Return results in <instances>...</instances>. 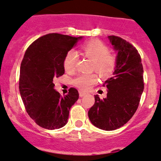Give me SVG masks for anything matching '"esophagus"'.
<instances>
[{"label":"esophagus","mask_w":161,"mask_h":161,"mask_svg":"<svg viewBox=\"0 0 161 161\" xmlns=\"http://www.w3.org/2000/svg\"><path fill=\"white\" fill-rule=\"evenodd\" d=\"M86 95V92H79V96L80 97H83V96H85Z\"/></svg>","instance_id":"esophagus-1"}]
</instances>
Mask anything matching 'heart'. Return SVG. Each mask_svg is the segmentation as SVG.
Listing matches in <instances>:
<instances>
[{
    "label": "heart",
    "instance_id": "obj_1",
    "mask_svg": "<svg viewBox=\"0 0 161 161\" xmlns=\"http://www.w3.org/2000/svg\"><path fill=\"white\" fill-rule=\"evenodd\" d=\"M83 53L86 57L93 61L92 69L101 76L108 77L115 71L117 64L116 56L109 53V49L104 44L97 40H92L82 46ZM78 64V55L74 51L66 53L64 60V67L67 73H74ZM97 80L96 74H82L73 81L75 87L88 91Z\"/></svg>",
    "mask_w": 161,
    "mask_h": 161
}]
</instances>
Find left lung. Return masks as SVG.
Segmentation results:
<instances>
[{
    "label": "left lung",
    "instance_id": "8db88e82",
    "mask_svg": "<svg viewBox=\"0 0 161 161\" xmlns=\"http://www.w3.org/2000/svg\"><path fill=\"white\" fill-rule=\"evenodd\" d=\"M117 50V64L114 76L105 81L106 98L95 95V104L88 110L94 125L107 131L120 128L133 116L144 90L143 66L137 49L120 37L108 36Z\"/></svg>",
    "mask_w": 161,
    "mask_h": 161
}]
</instances>
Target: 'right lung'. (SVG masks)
<instances>
[{
	"mask_svg": "<svg viewBox=\"0 0 161 161\" xmlns=\"http://www.w3.org/2000/svg\"><path fill=\"white\" fill-rule=\"evenodd\" d=\"M82 37L50 33L33 42L20 66L19 88L26 112L37 125L56 129L67 123L79 92L70 88L65 96L54 89L53 80L64 75L66 53Z\"/></svg>",
	"mask_w": 161,
	"mask_h": 161,
	"instance_id": "1",
	"label": "right lung"
}]
</instances>
